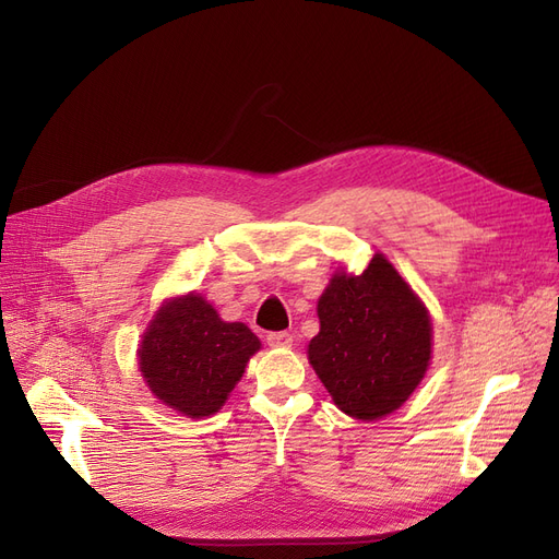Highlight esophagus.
Instances as JSON below:
<instances>
[{
  "instance_id": "esophagus-1",
  "label": "esophagus",
  "mask_w": 559,
  "mask_h": 559,
  "mask_svg": "<svg viewBox=\"0 0 559 559\" xmlns=\"http://www.w3.org/2000/svg\"><path fill=\"white\" fill-rule=\"evenodd\" d=\"M267 344L274 346V348H285V346H292V335L285 333V331H278V333H270L267 335Z\"/></svg>"
}]
</instances>
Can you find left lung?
Segmentation results:
<instances>
[{
  "instance_id": "obj_1",
  "label": "left lung",
  "mask_w": 559,
  "mask_h": 559,
  "mask_svg": "<svg viewBox=\"0 0 559 559\" xmlns=\"http://www.w3.org/2000/svg\"><path fill=\"white\" fill-rule=\"evenodd\" d=\"M317 314L308 360L344 415L380 419L417 390L432 354L430 314L383 253L358 276L337 272Z\"/></svg>"
}]
</instances>
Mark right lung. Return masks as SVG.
Returning a JSON list of instances; mask_svg holds the SVG:
<instances>
[{"mask_svg":"<svg viewBox=\"0 0 559 559\" xmlns=\"http://www.w3.org/2000/svg\"><path fill=\"white\" fill-rule=\"evenodd\" d=\"M260 340L242 321H222L199 295L163 304L138 348V367L152 394L192 419L226 403Z\"/></svg>","mask_w":559,"mask_h":559,"instance_id":"add662e5","label":"right lung"}]
</instances>
